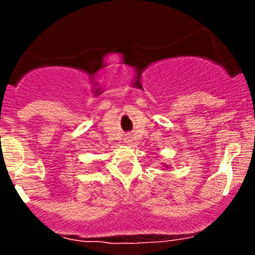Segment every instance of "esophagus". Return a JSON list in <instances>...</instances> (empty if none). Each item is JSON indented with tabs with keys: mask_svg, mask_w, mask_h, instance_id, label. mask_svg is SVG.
I'll list each match as a JSON object with an SVG mask.
<instances>
[{
	"mask_svg": "<svg viewBox=\"0 0 255 255\" xmlns=\"http://www.w3.org/2000/svg\"><path fill=\"white\" fill-rule=\"evenodd\" d=\"M125 141L127 142V144H129V142L131 141V139H130V136H126V139H125Z\"/></svg>",
	"mask_w": 255,
	"mask_h": 255,
	"instance_id": "esophagus-1",
	"label": "esophagus"
}]
</instances>
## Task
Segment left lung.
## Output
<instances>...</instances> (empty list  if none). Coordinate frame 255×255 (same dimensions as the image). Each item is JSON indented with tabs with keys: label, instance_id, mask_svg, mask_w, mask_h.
<instances>
[{
	"label": "left lung",
	"instance_id": "8db88e82",
	"mask_svg": "<svg viewBox=\"0 0 255 255\" xmlns=\"http://www.w3.org/2000/svg\"><path fill=\"white\" fill-rule=\"evenodd\" d=\"M163 166H165V168H166V169H168V168H169V165H166V164H164V165H163Z\"/></svg>",
	"mask_w": 255,
	"mask_h": 255
}]
</instances>
